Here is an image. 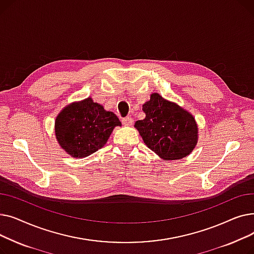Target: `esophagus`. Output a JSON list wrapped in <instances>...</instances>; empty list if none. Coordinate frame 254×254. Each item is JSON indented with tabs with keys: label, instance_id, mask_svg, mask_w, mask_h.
I'll return each mask as SVG.
<instances>
[{
	"label": "esophagus",
	"instance_id": "obj_1",
	"mask_svg": "<svg viewBox=\"0 0 254 254\" xmlns=\"http://www.w3.org/2000/svg\"><path fill=\"white\" fill-rule=\"evenodd\" d=\"M123 124H124L125 126H127V127H130V126L132 125V119H131V117H130V116H127V117L124 118V119H123Z\"/></svg>",
	"mask_w": 254,
	"mask_h": 254
}]
</instances>
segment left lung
<instances>
[{"label": "left lung", "instance_id": "obj_1", "mask_svg": "<svg viewBox=\"0 0 254 254\" xmlns=\"http://www.w3.org/2000/svg\"><path fill=\"white\" fill-rule=\"evenodd\" d=\"M142 110L146 117L136 122L135 127L148 148L165 161L190 154L197 143V126L190 112L156 92Z\"/></svg>", "mask_w": 254, "mask_h": 254}]
</instances>
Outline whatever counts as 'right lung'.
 Returning <instances> with one entry per match:
<instances>
[{"instance_id":"1","label":"right lung","mask_w":254,"mask_h":254,"mask_svg":"<svg viewBox=\"0 0 254 254\" xmlns=\"http://www.w3.org/2000/svg\"><path fill=\"white\" fill-rule=\"evenodd\" d=\"M117 126L122 123L113 112L87 98L64 108L56 119L55 130L61 147L78 158L101 149Z\"/></svg>"}]
</instances>
